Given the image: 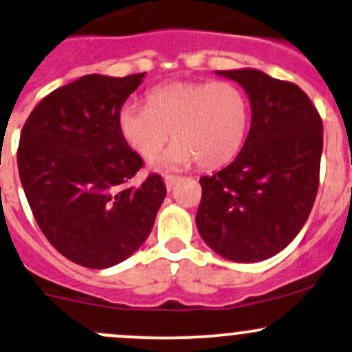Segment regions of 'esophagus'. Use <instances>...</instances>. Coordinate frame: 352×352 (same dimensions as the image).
<instances>
[{
	"label": "esophagus",
	"instance_id": "obj_1",
	"mask_svg": "<svg viewBox=\"0 0 352 352\" xmlns=\"http://www.w3.org/2000/svg\"><path fill=\"white\" fill-rule=\"evenodd\" d=\"M177 180H179V177H173V175H167V177H165L164 182H165V187H167V190H172L173 185L177 184Z\"/></svg>",
	"mask_w": 352,
	"mask_h": 352
}]
</instances>
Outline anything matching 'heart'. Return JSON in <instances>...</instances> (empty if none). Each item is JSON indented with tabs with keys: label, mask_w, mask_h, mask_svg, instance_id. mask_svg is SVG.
<instances>
[{
	"label": "heart",
	"mask_w": 352,
	"mask_h": 352,
	"mask_svg": "<svg viewBox=\"0 0 352 352\" xmlns=\"http://www.w3.org/2000/svg\"><path fill=\"white\" fill-rule=\"evenodd\" d=\"M249 100L227 82H172L155 87L146 105L126 103L118 115L120 132L140 157L153 158L172 130L173 145L152 164L155 170L194 165L220 167L237 155L249 129Z\"/></svg>",
	"instance_id": "obj_1"
}]
</instances>
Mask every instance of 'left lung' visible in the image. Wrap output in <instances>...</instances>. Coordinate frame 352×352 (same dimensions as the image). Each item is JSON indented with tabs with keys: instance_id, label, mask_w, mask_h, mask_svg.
Returning <instances> with one entry per match:
<instances>
[{
	"instance_id": "8db88e82",
	"label": "left lung",
	"mask_w": 352,
	"mask_h": 352,
	"mask_svg": "<svg viewBox=\"0 0 352 352\" xmlns=\"http://www.w3.org/2000/svg\"><path fill=\"white\" fill-rule=\"evenodd\" d=\"M244 88L250 129L227 167L202 177L195 223L204 242L232 262H261L294 241L314 206L322 120L294 83L256 68L215 72Z\"/></svg>"
}]
</instances>
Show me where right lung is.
<instances>
[{"label": "right lung", "instance_id": "1", "mask_svg": "<svg viewBox=\"0 0 352 352\" xmlns=\"http://www.w3.org/2000/svg\"><path fill=\"white\" fill-rule=\"evenodd\" d=\"M144 76L85 75L45 96L21 130L18 172L34 219L83 267L107 269L137 252L167 195L160 175L132 184L144 162L118 125Z\"/></svg>", "mask_w": 352, "mask_h": 352}]
</instances>
